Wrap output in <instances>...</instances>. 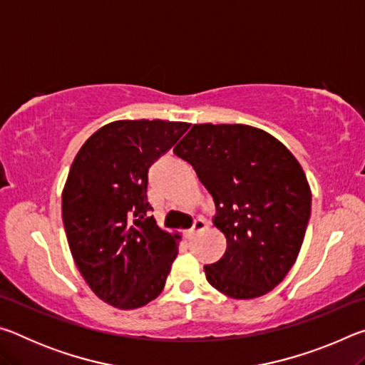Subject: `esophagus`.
Segmentation results:
<instances>
[{
	"label": "esophagus",
	"mask_w": 365,
	"mask_h": 365,
	"mask_svg": "<svg viewBox=\"0 0 365 365\" xmlns=\"http://www.w3.org/2000/svg\"><path fill=\"white\" fill-rule=\"evenodd\" d=\"M207 228V224L202 219H196L195 220V224H193V227L190 228V230L187 232V237L188 238H193L196 233H201V232H205Z\"/></svg>",
	"instance_id": "esophagus-1"
}]
</instances>
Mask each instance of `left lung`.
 Here are the masks:
<instances>
[{
    "mask_svg": "<svg viewBox=\"0 0 365 365\" xmlns=\"http://www.w3.org/2000/svg\"><path fill=\"white\" fill-rule=\"evenodd\" d=\"M211 193L214 225L227 238L207 282L233 299L259 298L285 279L299 255L311 188L282 141L243 123H195L174 148Z\"/></svg>",
    "mask_w": 365,
    "mask_h": 365,
    "instance_id": "obj_1",
    "label": "left lung"
}]
</instances>
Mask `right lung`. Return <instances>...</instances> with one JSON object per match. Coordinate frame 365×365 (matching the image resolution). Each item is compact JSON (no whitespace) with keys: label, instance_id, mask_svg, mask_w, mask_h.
<instances>
[{"label":"right lung","instance_id":"obj_1","mask_svg":"<svg viewBox=\"0 0 365 365\" xmlns=\"http://www.w3.org/2000/svg\"><path fill=\"white\" fill-rule=\"evenodd\" d=\"M187 122L115 120L80 148L63 190L67 243L98 298L123 311L156 299L180 235L159 228L148 170L188 130Z\"/></svg>","mask_w":365,"mask_h":365}]
</instances>
